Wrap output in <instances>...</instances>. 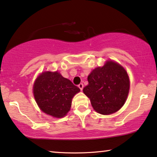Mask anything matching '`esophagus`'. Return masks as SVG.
I'll use <instances>...</instances> for the list:
<instances>
[{
    "label": "esophagus",
    "instance_id": "1",
    "mask_svg": "<svg viewBox=\"0 0 157 157\" xmlns=\"http://www.w3.org/2000/svg\"><path fill=\"white\" fill-rule=\"evenodd\" d=\"M83 86H84V85H83L82 83H80V84H79V85H78V87L80 89V90H82Z\"/></svg>",
    "mask_w": 157,
    "mask_h": 157
}]
</instances>
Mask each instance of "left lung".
Segmentation results:
<instances>
[{"label": "left lung", "instance_id": "left-lung-1", "mask_svg": "<svg viewBox=\"0 0 157 157\" xmlns=\"http://www.w3.org/2000/svg\"><path fill=\"white\" fill-rule=\"evenodd\" d=\"M88 85L83 92L90 98L92 106L98 113L109 115L122 107L127 99L130 80L123 67L113 61H108L88 75Z\"/></svg>", "mask_w": 157, "mask_h": 157}]
</instances>
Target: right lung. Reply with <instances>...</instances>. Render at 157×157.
<instances>
[{
    "label": "right lung",
    "instance_id": "add662e5",
    "mask_svg": "<svg viewBox=\"0 0 157 157\" xmlns=\"http://www.w3.org/2000/svg\"><path fill=\"white\" fill-rule=\"evenodd\" d=\"M80 90L58 72H44L33 87L35 100L41 111L56 118H62L70 111L72 99Z\"/></svg>",
    "mask_w": 157,
    "mask_h": 157
}]
</instances>
